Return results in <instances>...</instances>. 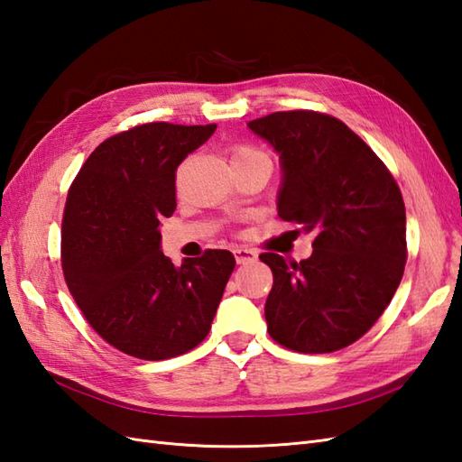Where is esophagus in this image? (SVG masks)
Listing matches in <instances>:
<instances>
[{"label": "esophagus", "mask_w": 462, "mask_h": 462, "mask_svg": "<svg viewBox=\"0 0 462 462\" xmlns=\"http://www.w3.org/2000/svg\"><path fill=\"white\" fill-rule=\"evenodd\" d=\"M233 253H235V258H237L239 264H246V263L256 261V251L246 249V246H235Z\"/></svg>", "instance_id": "obj_1"}]
</instances>
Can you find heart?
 <instances>
[{"label": "heart", "mask_w": 462, "mask_h": 462, "mask_svg": "<svg viewBox=\"0 0 462 462\" xmlns=\"http://www.w3.org/2000/svg\"><path fill=\"white\" fill-rule=\"evenodd\" d=\"M263 152L253 149V146H246V144H237L231 149V164L233 162H241L246 159H253V156H261Z\"/></svg>", "instance_id": "1"}]
</instances>
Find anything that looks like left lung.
Listing matches in <instances>:
<instances>
[{"label":"left lung","mask_w":462,"mask_h":462,"mask_svg":"<svg viewBox=\"0 0 462 462\" xmlns=\"http://www.w3.org/2000/svg\"><path fill=\"white\" fill-rule=\"evenodd\" d=\"M280 154V219L313 233L306 261L263 253L274 284L264 318L276 343L333 353L373 328L396 294L408 258L406 208L376 152L333 116L276 111L249 121Z\"/></svg>","instance_id":"left-lung-1"}]
</instances>
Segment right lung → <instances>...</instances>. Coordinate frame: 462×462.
<instances>
[{
  "instance_id": "obj_1",
  "label": "right lung",
  "mask_w": 462,
  "mask_h": 462,
  "mask_svg": "<svg viewBox=\"0 0 462 462\" xmlns=\"http://www.w3.org/2000/svg\"><path fill=\"white\" fill-rule=\"evenodd\" d=\"M216 123L154 121L106 139L66 198L60 263L66 286L94 331L117 351L164 361L206 339L235 268L209 249L174 266L159 225L176 209V168Z\"/></svg>"
}]
</instances>
